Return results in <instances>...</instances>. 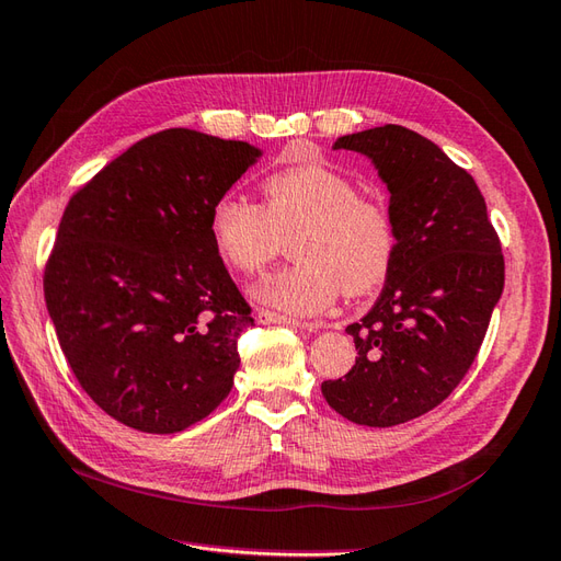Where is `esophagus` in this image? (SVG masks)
I'll return each mask as SVG.
<instances>
[{
	"mask_svg": "<svg viewBox=\"0 0 561 561\" xmlns=\"http://www.w3.org/2000/svg\"><path fill=\"white\" fill-rule=\"evenodd\" d=\"M257 322L270 324V322H277V324H294V328H301V330H320L322 322H301V320H294L289 316H282V312L275 310H257Z\"/></svg>",
	"mask_w": 561,
	"mask_h": 561,
	"instance_id": "1",
	"label": "esophagus"
}]
</instances>
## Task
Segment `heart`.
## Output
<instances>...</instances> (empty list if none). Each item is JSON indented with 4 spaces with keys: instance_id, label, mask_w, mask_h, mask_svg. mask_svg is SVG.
I'll return each mask as SVG.
<instances>
[{
    "instance_id": "1",
    "label": "heart",
    "mask_w": 561,
    "mask_h": 561,
    "mask_svg": "<svg viewBox=\"0 0 561 561\" xmlns=\"http://www.w3.org/2000/svg\"><path fill=\"white\" fill-rule=\"evenodd\" d=\"M265 205L227 193L210 210V239L229 267L255 275L291 237L296 263L255 284V298L294 316L328 308L340 289L363 296L380 286L397 255L387 203L363 195L346 174L322 164L291 167L263 184Z\"/></svg>"
}]
</instances>
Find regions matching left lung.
Returning <instances> with one entry per match:
<instances>
[{
	"mask_svg": "<svg viewBox=\"0 0 561 561\" xmlns=\"http://www.w3.org/2000/svg\"><path fill=\"white\" fill-rule=\"evenodd\" d=\"M366 154L389 191L397 255L385 289L348 324L356 366L322 382L344 419L392 427L445 401L485 340L504 289V255L473 176L433 140L397 124L336 138Z\"/></svg>",
	"mask_w": 561,
	"mask_h": 561,
	"instance_id": "left-lung-1",
	"label": "left lung"
}]
</instances>
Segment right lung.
Instances as JSON below:
<instances>
[{"instance_id": "right-lung-1", "label": "right lung", "mask_w": 561, "mask_h": 561, "mask_svg": "<svg viewBox=\"0 0 561 561\" xmlns=\"http://www.w3.org/2000/svg\"><path fill=\"white\" fill-rule=\"evenodd\" d=\"M260 154L167 128L71 195L45 301L78 385L114 421L181 433L231 392L253 318L210 239V210Z\"/></svg>"}]
</instances>
